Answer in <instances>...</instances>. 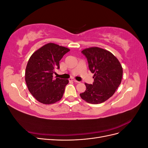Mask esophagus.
<instances>
[{"label":"esophagus","instance_id":"esophagus-1","mask_svg":"<svg viewBox=\"0 0 148 148\" xmlns=\"http://www.w3.org/2000/svg\"><path fill=\"white\" fill-rule=\"evenodd\" d=\"M69 80H70V81H73V82H75V83H79V82H78V81H77V80H76V79H73V78H70Z\"/></svg>","mask_w":148,"mask_h":148}]
</instances>
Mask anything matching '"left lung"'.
Instances as JSON below:
<instances>
[{
  "instance_id": "obj_1",
  "label": "left lung",
  "mask_w": 148,
  "mask_h": 148,
  "mask_svg": "<svg viewBox=\"0 0 148 148\" xmlns=\"http://www.w3.org/2000/svg\"><path fill=\"white\" fill-rule=\"evenodd\" d=\"M86 57L89 69L94 73L92 84L85 83L86 89L79 94L90 104H100L112 96L122 82L123 69L119 60L105 49L94 47L82 51Z\"/></svg>"
}]
</instances>
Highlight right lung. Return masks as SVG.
I'll use <instances>...</instances> for the list:
<instances>
[{"instance_id":"right-lung-1","label":"right lung","mask_w":148,"mask_h":148,"mask_svg":"<svg viewBox=\"0 0 148 148\" xmlns=\"http://www.w3.org/2000/svg\"><path fill=\"white\" fill-rule=\"evenodd\" d=\"M70 49L53 43H48L34 52L26 65L25 81L29 91L39 102L51 104L60 101L68 79L53 78L59 61Z\"/></svg>"}]
</instances>
